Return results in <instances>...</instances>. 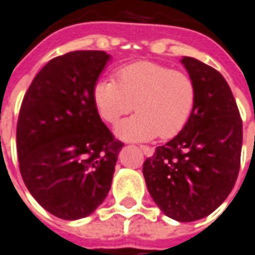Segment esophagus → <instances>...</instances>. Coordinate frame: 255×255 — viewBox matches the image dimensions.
<instances>
[{"instance_id":"34e87169","label":"esophagus","mask_w":255,"mask_h":255,"mask_svg":"<svg viewBox=\"0 0 255 255\" xmlns=\"http://www.w3.org/2000/svg\"><path fill=\"white\" fill-rule=\"evenodd\" d=\"M140 149H141L142 153H144L145 156H152V155H153L152 148L147 147V145H140Z\"/></svg>"}]
</instances>
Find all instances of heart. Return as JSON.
<instances>
[{
	"instance_id": "b5f03b06",
	"label": "heart",
	"mask_w": 255,
	"mask_h": 255,
	"mask_svg": "<svg viewBox=\"0 0 255 255\" xmlns=\"http://www.w3.org/2000/svg\"><path fill=\"white\" fill-rule=\"evenodd\" d=\"M92 99L103 121L115 124L125 114L136 111L115 128L119 138L145 141L153 137L171 138L187 126L196 103V86L188 74L153 61L119 67L115 81L100 79Z\"/></svg>"
}]
</instances>
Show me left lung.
<instances>
[{"instance_id":"obj_1","label":"left lung","mask_w":255,"mask_h":255,"mask_svg":"<svg viewBox=\"0 0 255 255\" xmlns=\"http://www.w3.org/2000/svg\"><path fill=\"white\" fill-rule=\"evenodd\" d=\"M181 63L196 86L194 113L173 140L144 162L142 174L160 210L191 223L213 213L234 188L243 126L223 75L194 57H182Z\"/></svg>"}]
</instances>
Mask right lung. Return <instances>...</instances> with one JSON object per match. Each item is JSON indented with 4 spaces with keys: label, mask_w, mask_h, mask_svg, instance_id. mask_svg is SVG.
Segmentation results:
<instances>
[{
    "label": "right lung",
    "mask_w": 255,
    "mask_h": 255,
    "mask_svg": "<svg viewBox=\"0 0 255 255\" xmlns=\"http://www.w3.org/2000/svg\"><path fill=\"white\" fill-rule=\"evenodd\" d=\"M110 57L75 50L52 59L21 103L16 144L23 181L45 210L63 220L84 218L102 205L124 147L92 99Z\"/></svg>",
    "instance_id": "obj_1"
}]
</instances>
